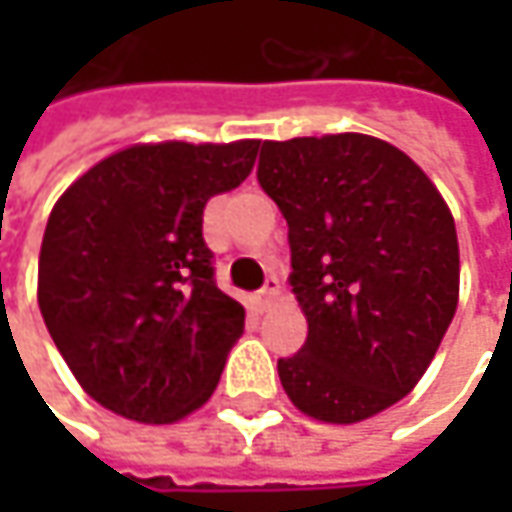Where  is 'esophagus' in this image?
<instances>
[{
  "label": "esophagus",
  "instance_id": "obj_1",
  "mask_svg": "<svg viewBox=\"0 0 512 512\" xmlns=\"http://www.w3.org/2000/svg\"><path fill=\"white\" fill-rule=\"evenodd\" d=\"M279 296V279L276 276H267L265 287L256 293V302H259V310H265V307H270V302Z\"/></svg>",
  "mask_w": 512,
  "mask_h": 512
}]
</instances>
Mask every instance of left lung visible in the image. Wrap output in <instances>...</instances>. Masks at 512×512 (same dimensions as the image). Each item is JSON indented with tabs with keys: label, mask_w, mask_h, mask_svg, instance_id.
<instances>
[{
	"label": "left lung",
	"mask_w": 512,
	"mask_h": 512,
	"mask_svg": "<svg viewBox=\"0 0 512 512\" xmlns=\"http://www.w3.org/2000/svg\"><path fill=\"white\" fill-rule=\"evenodd\" d=\"M259 185L287 222L305 347L279 359L287 399L356 424L404 399L459 305V239L439 187L367 133L265 142Z\"/></svg>",
	"instance_id": "left-lung-1"
}]
</instances>
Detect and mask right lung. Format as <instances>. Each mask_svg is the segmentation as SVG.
<instances>
[{
	"label": "right lung",
	"mask_w": 512,
	"mask_h": 512,
	"mask_svg": "<svg viewBox=\"0 0 512 512\" xmlns=\"http://www.w3.org/2000/svg\"><path fill=\"white\" fill-rule=\"evenodd\" d=\"M259 145H130L56 199L36 299L70 373L110 413L173 424L213 396L245 307L213 282L202 213L245 182Z\"/></svg>",
	"instance_id": "1"
}]
</instances>
